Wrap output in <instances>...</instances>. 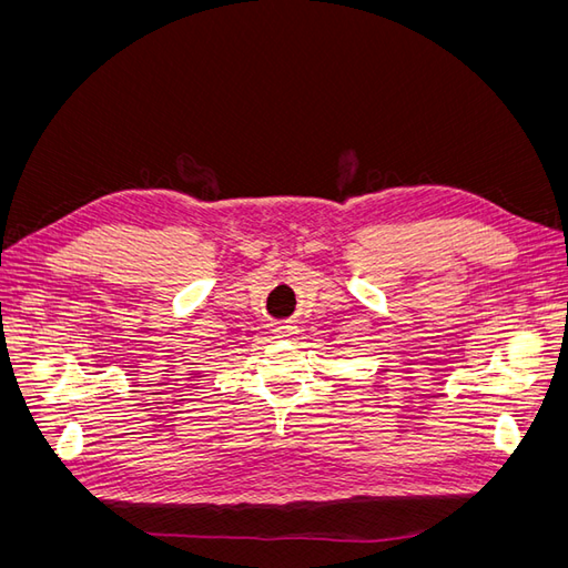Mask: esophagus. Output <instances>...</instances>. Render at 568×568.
Returning <instances> with one entry per match:
<instances>
[{
	"instance_id": "34e87169",
	"label": "esophagus",
	"mask_w": 568,
	"mask_h": 568,
	"mask_svg": "<svg viewBox=\"0 0 568 568\" xmlns=\"http://www.w3.org/2000/svg\"><path fill=\"white\" fill-rule=\"evenodd\" d=\"M274 332H277V336H280V338H291L294 334H298V329H296L294 324H280L277 329H274Z\"/></svg>"
}]
</instances>
